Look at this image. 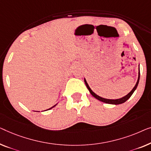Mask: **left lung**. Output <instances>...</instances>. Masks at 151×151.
Returning <instances> with one entry per match:
<instances>
[{
    "label": "left lung",
    "instance_id": "8db88e82",
    "mask_svg": "<svg viewBox=\"0 0 151 151\" xmlns=\"http://www.w3.org/2000/svg\"><path fill=\"white\" fill-rule=\"evenodd\" d=\"M138 70H139V71H138V78H137V82H136V84H135V86L134 87V88H133L132 90L127 94V95H126L125 96H124V97H121V98H119V99H106V98L100 97V96L97 95V94H95L93 91L91 90V88H90V86H88V83H87L86 80V79H85V78H84V82H85V84H86V86L87 87V88L88 89V91H89V92H90V93L91 94V95H93L94 97L96 98L97 99L99 100L100 101L104 102V103H106V104H113V105L121 104H123V103L125 102L127 100H128L129 99L131 96L132 95V94L134 93L135 89L137 88V85H138V83H139V76H140V73H139V69H138Z\"/></svg>",
    "mask_w": 151,
    "mask_h": 151
}]
</instances>
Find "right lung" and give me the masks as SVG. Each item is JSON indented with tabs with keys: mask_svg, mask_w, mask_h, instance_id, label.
I'll list each match as a JSON object with an SVG mask.
<instances>
[{
	"mask_svg": "<svg viewBox=\"0 0 151 151\" xmlns=\"http://www.w3.org/2000/svg\"><path fill=\"white\" fill-rule=\"evenodd\" d=\"M56 105H57V104H56V105H54V106H52V108H49V109H48V110H50V109H52V108H54V107H55V106H56Z\"/></svg>",
	"mask_w": 151,
	"mask_h": 151,
	"instance_id": "right-lung-1",
	"label": "right lung"
}]
</instances>
